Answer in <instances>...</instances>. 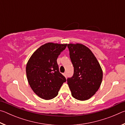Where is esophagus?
Masks as SVG:
<instances>
[{
	"instance_id": "34e87169",
	"label": "esophagus",
	"mask_w": 125,
	"mask_h": 125,
	"mask_svg": "<svg viewBox=\"0 0 125 125\" xmlns=\"http://www.w3.org/2000/svg\"><path fill=\"white\" fill-rule=\"evenodd\" d=\"M63 75H64V77L66 78L67 77V73H63Z\"/></svg>"
}]
</instances>
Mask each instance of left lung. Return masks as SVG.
Segmentation results:
<instances>
[{
    "instance_id": "1",
    "label": "left lung",
    "mask_w": 125,
    "mask_h": 125,
    "mask_svg": "<svg viewBox=\"0 0 125 125\" xmlns=\"http://www.w3.org/2000/svg\"><path fill=\"white\" fill-rule=\"evenodd\" d=\"M74 74L67 79L72 95L77 100L90 99L98 90L103 79V71L89 48L82 44H68Z\"/></svg>"
}]
</instances>
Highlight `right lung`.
<instances>
[{
	"instance_id": "right-lung-1",
	"label": "right lung",
	"mask_w": 125,
	"mask_h": 125,
	"mask_svg": "<svg viewBox=\"0 0 125 125\" xmlns=\"http://www.w3.org/2000/svg\"><path fill=\"white\" fill-rule=\"evenodd\" d=\"M67 44L47 43L40 47L26 64L27 80L40 98L50 100L57 95L66 79L59 71L57 60Z\"/></svg>"
}]
</instances>
